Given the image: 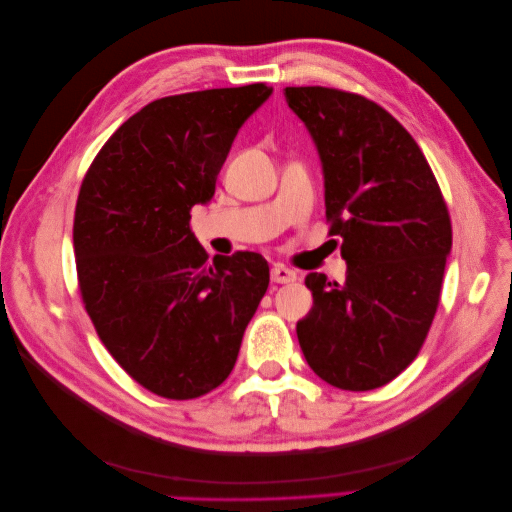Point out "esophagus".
I'll return each mask as SVG.
<instances>
[{"label":"esophagus","mask_w":512,"mask_h":512,"mask_svg":"<svg viewBox=\"0 0 512 512\" xmlns=\"http://www.w3.org/2000/svg\"><path fill=\"white\" fill-rule=\"evenodd\" d=\"M297 280V273H294L292 269L284 267V265H273L271 269V282L275 284H290Z\"/></svg>","instance_id":"esophagus-1"}]
</instances>
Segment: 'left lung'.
Returning <instances> with one entry per match:
<instances>
[{
	"label": "left lung",
	"instance_id": "1",
	"mask_svg": "<svg viewBox=\"0 0 512 512\" xmlns=\"http://www.w3.org/2000/svg\"><path fill=\"white\" fill-rule=\"evenodd\" d=\"M322 164L346 280L309 273L297 322L307 365L337 389L371 391L404 371L436 316L451 218L414 138L382 106L329 87H286Z\"/></svg>",
	"mask_w": 512,
	"mask_h": 512
}]
</instances>
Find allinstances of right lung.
<instances>
[{
    "instance_id": "add662e5",
    "label": "right lung",
    "mask_w": 512,
    "mask_h": 512,
    "mask_svg": "<svg viewBox=\"0 0 512 512\" xmlns=\"http://www.w3.org/2000/svg\"><path fill=\"white\" fill-rule=\"evenodd\" d=\"M271 94L256 83L151 102L83 179L74 254L85 309L113 359L160 397L218 389L269 288L256 252L209 262L190 211L213 198L237 132Z\"/></svg>"
}]
</instances>
